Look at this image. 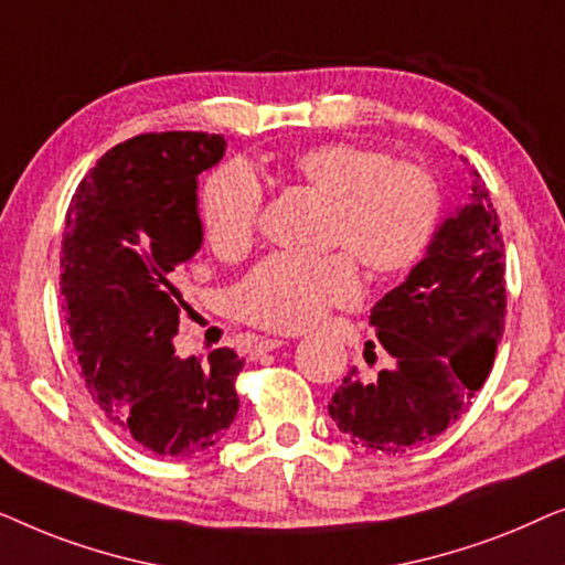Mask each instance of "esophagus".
Wrapping results in <instances>:
<instances>
[{
  "label": "esophagus",
  "mask_w": 565,
  "mask_h": 565,
  "mask_svg": "<svg viewBox=\"0 0 565 565\" xmlns=\"http://www.w3.org/2000/svg\"><path fill=\"white\" fill-rule=\"evenodd\" d=\"M285 344V339H277V337H269V339H262L257 344V352H273V350H280Z\"/></svg>",
  "instance_id": "obj_1"
}]
</instances>
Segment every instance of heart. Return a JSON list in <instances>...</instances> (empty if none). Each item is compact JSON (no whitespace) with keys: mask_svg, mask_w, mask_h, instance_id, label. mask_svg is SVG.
Masks as SVG:
<instances>
[{"mask_svg":"<svg viewBox=\"0 0 565 565\" xmlns=\"http://www.w3.org/2000/svg\"><path fill=\"white\" fill-rule=\"evenodd\" d=\"M292 172L308 188L331 198L327 244L342 252L323 257L273 254L244 277L236 308L254 327L300 331L329 308L352 306L362 282L358 262L375 275L414 267L429 249L443 213L437 177L419 161L388 159L360 143H321L292 159ZM265 192L244 164L211 174L200 198V218L211 249L238 259L259 234Z\"/></svg>","mask_w":565,"mask_h":565,"instance_id":"obj_1","label":"heart"}]
</instances>
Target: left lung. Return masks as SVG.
Segmentation results:
<instances>
[{"mask_svg":"<svg viewBox=\"0 0 565 565\" xmlns=\"http://www.w3.org/2000/svg\"><path fill=\"white\" fill-rule=\"evenodd\" d=\"M476 174L470 203L447 218L406 282L373 308L370 323L391 367L350 370L329 414L354 445L401 455L427 445L468 414L504 331V238L489 190ZM367 342L365 360L375 358Z\"/></svg>","mask_w":565,"mask_h":565,"instance_id":"left-lung-1","label":"left lung"}]
</instances>
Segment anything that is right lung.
I'll use <instances>...</instances> for the list:
<instances>
[{"label": "right lung", "instance_id": "right-lung-1", "mask_svg": "<svg viewBox=\"0 0 565 565\" xmlns=\"http://www.w3.org/2000/svg\"><path fill=\"white\" fill-rule=\"evenodd\" d=\"M223 149V136L195 130L134 136L89 169L66 211L61 296L84 383L161 458L211 452L238 412L236 352L180 360L172 347L188 311L177 269L203 242L198 174Z\"/></svg>", "mask_w": 565, "mask_h": 565}]
</instances>
